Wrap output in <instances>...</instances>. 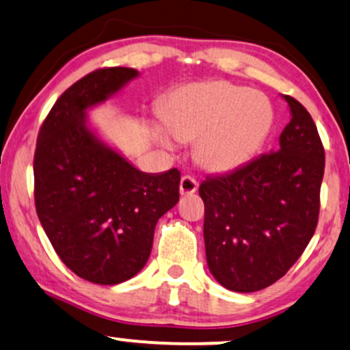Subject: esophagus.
I'll return each instance as SVG.
<instances>
[{
  "instance_id": "obj_1",
  "label": "esophagus",
  "mask_w": 350,
  "mask_h": 350,
  "mask_svg": "<svg viewBox=\"0 0 350 350\" xmlns=\"http://www.w3.org/2000/svg\"><path fill=\"white\" fill-rule=\"evenodd\" d=\"M197 187H199V183H197L192 176H183V178H180L179 191L183 196H191V193L197 191Z\"/></svg>"
}]
</instances>
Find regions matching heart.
Wrapping results in <instances>:
<instances>
[{"label": "heart", "instance_id": "heart-1", "mask_svg": "<svg viewBox=\"0 0 350 350\" xmlns=\"http://www.w3.org/2000/svg\"><path fill=\"white\" fill-rule=\"evenodd\" d=\"M273 112L266 94L226 81L179 88L163 111V124L176 142H193L197 163L210 171L237 170L258 151L271 130ZM159 142L170 140L157 130Z\"/></svg>", "mask_w": 350, "mask_h": 350}]
</instances>
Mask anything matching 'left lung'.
<instances>
[{"instance_id": "left-lung-1", "label": "left lung", "mask_w": 350, "mask_h": 350, "mask_svg": "<svg viewBox=\"0 0 350 350\" xmlns=\"http://www.w3.org/2000/svg\"><path fill=\"white\" fill-rule=\"evenodd\" d=\"M284 98L292 119L279 146L199 187L208 269L233 292H258L282 279L318 225L324 146L310 112Z\"/></svg>"}]
</instances>
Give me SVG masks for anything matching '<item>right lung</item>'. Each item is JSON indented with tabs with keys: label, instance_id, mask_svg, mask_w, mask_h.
<instances>
[{
	"label": "right lung",
	"instance_id": "1",
	"mask_svg": "<svg viewBox=\"0 0 350 350\" xmlns=\"http://www.w3.org/2000/svg\"><path fill=\"white\" fill-rule=\"evenodd\" d=\"M138 71L99 68L71 84L45 117L33 154V200L55 252L92 284L116 285L142 271L154 226L179 200L180 172L146 174L96 137L88 107Z\"/></svg>",
	"mask_w": 350,
	"mask_h": 350
}]
</instances>
